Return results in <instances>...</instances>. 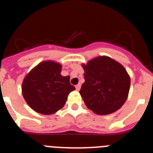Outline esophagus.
Returning <instances> with one entry per match:
<instances>
[{
	"label": "esophagus",
	"mask_w": 153,
	"mask_h": 153,
	"mask_svg": "<svg viewBox=\"0 0 153 153\" xmlns=\"http://www.w3.org/2000/svg\"><path fill=\"white\" fill-rule=\"evenodd\" d=\"M80 87H81V84H80V83H78L77 85H76V91H79V90H80Z\"/></svg>",
	"instance_id": "obj_1"
}]
</instances>
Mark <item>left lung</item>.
Returning a JSON list of instances; mask_svg holds the SVG:
<instances>
[{
    "mask_svg": "<svg viewBox=\"0 0 153 153\" xmlns=\"http://www.w3.org/2000/svg\"><path fill=\"white\" fill-rule=\"evenodd\" d=\"M84 79L79 94L97 114H111L121 108L128 95L131 79L124 66L108 56H98L82 65Z\"/></svg>",
    "mask_w": 153,
    "mask_h": 153,
    "instance_id": "left-lung-1",
    "label": "left lung"
}]
</instances>
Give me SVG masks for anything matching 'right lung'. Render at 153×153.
<instances>
[{
  "mask_svg": "<svg viewBox=\"0 0 153 153\" xmlns=\"http://www.w3.org/2000/svg\"><path fill=\"white\" fill-rule=\"evenodd\" d=\"M62 66L54 61L38 64L25 77L22 94L35 111L42 114H54L66 104L67 96L75 87L70 76L61 75Z\"/></svg>",
  "mask_w": 153,
  "mask_h": 153,
  "instance_id": "right-lung-1",
  "label": "right lung"
}]
</instances>
